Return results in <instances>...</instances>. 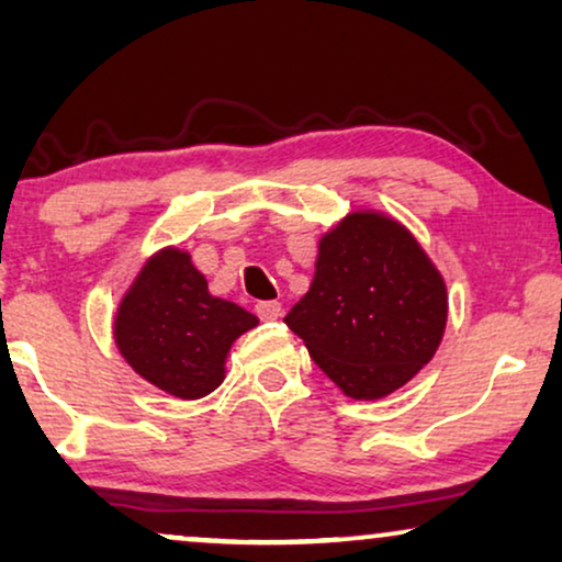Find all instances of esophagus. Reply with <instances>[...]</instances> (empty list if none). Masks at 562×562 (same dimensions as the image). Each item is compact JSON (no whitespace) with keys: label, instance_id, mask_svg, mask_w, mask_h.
Returning <instances> with one entry per match:
<instances>
[{"label":"esophagus","instance_id":"34e87169","mask_svg":"<svg viewBox=\"0 0 562 562\" xmlns=\"http://www.w3.org/2000/svg\"><path fill=\"white\" fill-rule=\"evenodd\" d=\"M256 314L263 322H273V319L281 317V304L279 302H258Z\"/></svg>","mask_w":562,"mask_h":562}]
</instances>
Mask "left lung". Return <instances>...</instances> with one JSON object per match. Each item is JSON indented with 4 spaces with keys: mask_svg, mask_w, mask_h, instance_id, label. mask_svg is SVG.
I'll list each match as a JSON object with an SVG mask.
<instances>
[{
    "mask_svg": "<svg viewBox=\"0 0 562 562\" xmlns=\"http://www.w3.org/2000/svg\"><path fill=\"white\" fill-rule=\"evenodd\" d=\"M448 319V291L398 222L348 214L319 243L317 271L283 322L352 398H381L429 363Z\"/></svg>",
    "mask_w": 562,
    "mask_h": 562,
    "instance_id": "1",
    "label": "left lung"
}]
</instances>
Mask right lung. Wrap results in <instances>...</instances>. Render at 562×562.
I'll list each match as a JSON object with an SVG mask.
<instances>
[{"mask_svg": "<svg viewBox=\"0 0 562 562\" xmlns=\"http://www.w3.org/2000/svg\"><path fill=\"white\" fill-rule=\"evenodd\" d=\"M256 325V314L210 294L189 252L168 248L145 263L122 299L114 342L153 386L199 398L220 386L229 345Z\"/></svg>", "mask_w": 562, "mask_h": 562, "instance_id": "right-lung-1", "label": "right lung"}]
</instances>
